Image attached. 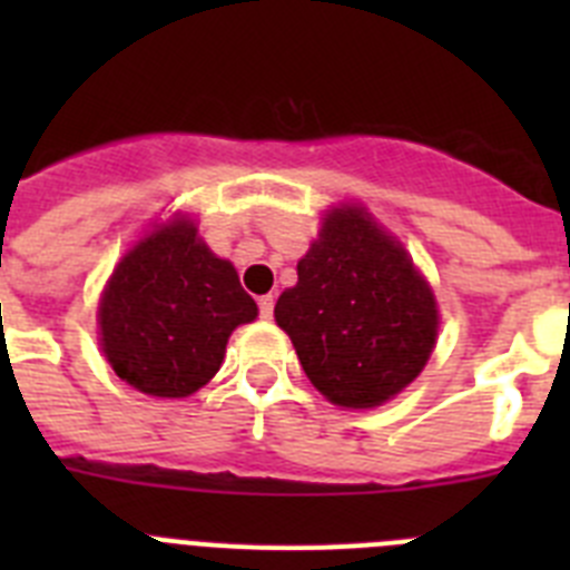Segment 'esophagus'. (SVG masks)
Segmentation results:
<instances>
[{
  "label": "esophagus",
  "instance_id": "esophagus-1",
  "mask_svg": "<svg viewBox=\"0 0 570 570\" xmlns=\"http://www.w3.org/2000/svg\"><path fill=\"white\" fill-rule=\"evenodd\" d=\"M259 316L262 320H271L274 316V296H259Z\"/></svg>",
  "mask_w": 570,
  "mask_h": 570
}]
</instances>
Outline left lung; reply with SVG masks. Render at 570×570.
<instances>
[{"instance_id":"8db88e82","label":"left lung","mask_w":570,"mask_h":570,"mask_svg":"<svg viewBox=\"0 0 570 570\" xmlns=\"http://www.w3.org/2000/svg\"><path fill=\"white\" fill-rule=\"evenodd\" d=\"M274 316L316 391L342 407H374L425 367L436 302L402 245L362 208L328 214Z\"/></svg>"}]
</instances>
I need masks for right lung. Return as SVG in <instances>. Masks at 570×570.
Masks as SVG:
<instances>
[{
    "mask_svg": "<svg viewBox=\"0 0 570 570\" xmlns=\"http://www.w3.org/2000/svg\"><path fill=\"white\" fill-rule=\"evenodd\" d=\"M256 316L234 265L194 223L145 236L125 254L99 305L102 351L119 380L150 396H188L219 371L236 325Z\"/></svg>",
    "mask_w": 570,
    "mask_h": 570,
    "instance_id": "1",
    "label": "right lung"
}]
</instances>
